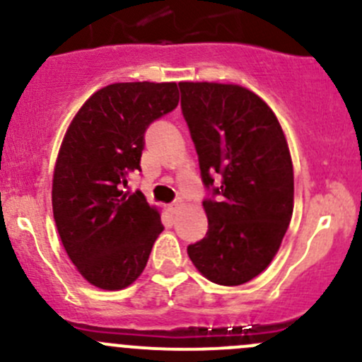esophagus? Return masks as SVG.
I'll use <instances>...</instances> for the list:
<instances>
[{
    "label": "esophagus",
    "mask_w": 362,
    "mask_h": 362,
    "mask_svg": "<svg viewBox=\"0 0 362 362\" xmlns=\"http://www.w3.org/2000/svg\"><path fill=\"white\" fill-rule=\"evenodd\" d=\"M180 204H182V199H177V202H173L170 204V210L171 211H177L178 208H180Z\"/></svg>",
    "instance_id": "34e87169"
}]
</instances>
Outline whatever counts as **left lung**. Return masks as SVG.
<instances>
[{"mask_svg":"<svg viewBox=\"0 0 362 362\" xmlns=\"http://www.w3.org/2000/svg\"><path fill=\"white\" fill-rule=\"evenodd\" d=\"M182 113L199 160L208 231L187 247L218 286H242L275 257L293 217L294 173L272 108L233 83L180 82Z\"/></svg>","mask_w":362,"mask_h":362,"instance_id":"left-lung-1","label":"left lung"}]
</instances>
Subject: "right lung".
<instances>
[{"instance_id":"1","label":"right lung","mask_w":362,"mask_h":362,"mask_svg":"<svg viewBox=\"0 0 362 362\" xmlns=\"http://www.w3.org/2000/svg\"><path fill=\"white\" fill-rule=\"evenodd\" d=\"M177 105L175 82L112 83L69 124L54 171V218L71 262L100 289L133 284L164 229L159 211L126 185L140 171L148 126Z\"/></svg>"}]
</instances>
